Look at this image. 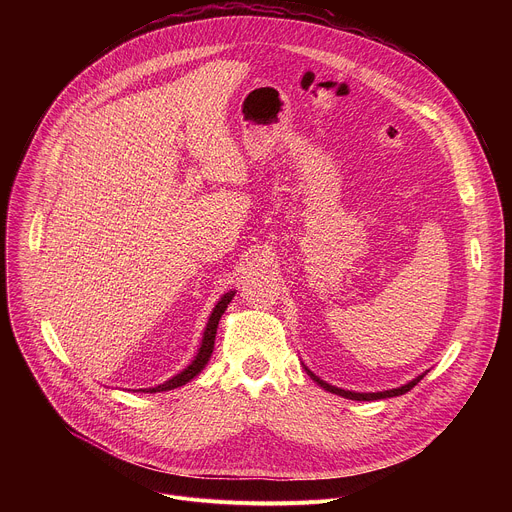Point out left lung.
<instances>
[{"instance_id":"1","label":"left lung","mask_w":512,"mask_h":512,"mask_svg":"<svg viewBox=\"0 0 512 512\" xmlns=\"http://www.w3.org/2000/svg\"><path fill=\"white\" fill-rule=\"evenodd\" d=\"M304 369L308 371V375H310L322 389H326L328 393L340 395V397H344V399H352V401H377V399H387V397H399V395H405L407 391H411V389L425 377V373H423V375L415 377L413 381H409L407 385L397 387V389H389V391H379V393H354V391H344V389H338V387H334V385H328L326 381H322L320 377H316L308 367H304Z\"/></svg>"}]
</instances>
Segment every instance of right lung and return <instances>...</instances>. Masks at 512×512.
Returning <instances> with one entry per match:
<instances>
[{
  "mask_svg": "<svg viewBox=\"0 0 512 512\" xmlns=\"http://www.w3.org/2000/svg\"><path fill=\"white\" fill-rule=\"evenodd\" d=\"M235 298V291H229V294H225L221 300H218V304L214 306L210 318H208V324H206V330H204V336H202V344L198 348V354L194 356V360L188 364V367L178 373L176 377H172L170 381L158 385V387H152V389H143V393H162V391H172V389H178L182 385H186L188 381H192L204 367L206 362L210 360V354H212V348H214V336H216V328H218V320H221V316L225 314L227 306L231 304V300Z\"/></svg>",
  "mask_w": 512,
  "mask_h": 512,
  "instance_id": "1",
  "label": "right lung"
}]
</instances>
